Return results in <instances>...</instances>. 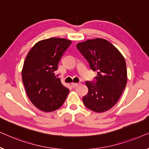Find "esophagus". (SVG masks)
I'll return each mask as SVG.
<instances>
[{
    "label": "esophagus",
    "instance_id": "esophagus-1",
    "mask_svg": "<svg viewBox=\"0 0 149 149\" xmlns=\"http://www.w3.org/2000/svg\"><path fill=\"white\" fill-rule=\"evenodd\" d=\"M79 83H71V85H72L73 88H75V87H77L79 85Z\"/></svg>",
    "mask_w": 149,
    "mask_h": 149
}]
</instances>
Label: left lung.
I'll return each mask as SVG.
<instances>
[{
  "label": "left lung",
  "mask_w": 149,
  "mask_h": 149,
  "mask_svg": "<svg viewBox=\"0 0 149 149\" xmlns=\"http://www.w3.org/2000/svg\"><path fill=\"white\" fill-rule=\"evenodd\" d=\"M77 48L96 71L94 81H87L88 93L83 97L84 105L102 113L116 104L127 84L125 60L119 51L107 40L95 38L79 42Z\"/></svg>",
  "instance_id": "8db88e82"
}]
</instances>
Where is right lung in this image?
Returning a JSON list of instances; mask_svg holds the SVG:
<instances>
[{"label":"right lung","instance_id":"1","mask_svg":"<svg viewBox=\"0 0 149 149\" xmlns=\"http://www.w3.org/2000/svg\"><path fill=\"white\" fill-rule=\"evenodd\" d=\"M72 41L50 38L34 45L26 56L22 81L30 100L38 109L52 112L64 102L69 89L55 75L58 63Z\"/></svg>","mask_w":149,"mask_h":149}]
</instances>
